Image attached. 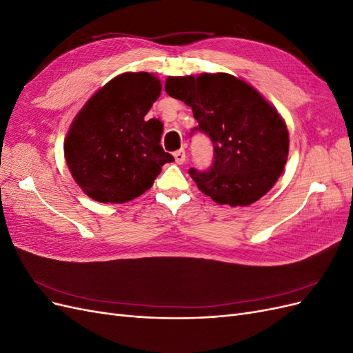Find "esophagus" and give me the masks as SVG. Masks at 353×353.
Wrapping results in <instances>:
<instances>
[{
    "label": "esophagus",
    "mask_w": 353,
    "mask_h": 353,
    "mask_svg": "<svg viewBox=\"0 0 353 353\" xmlns=\"http://www.w3.org/2000/svg\"><path fill=\"white\" fill-rule=\"evenodd\" d=\"M174 157H175V162H176L178 165H183V163L185 162V157H187L185 150H178V152H175V153H174Z\"/></svg>",
    "instance_id": "obj_1"
}]
</instances>
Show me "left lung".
<instances>
[{
	"instance_id": "8db88e82",
	"label": "left lung",
	"mask_w": 353,
	"mask_h": 353,
	"mask_svg": "<svg viewBox=\"0 0 353 353\" xmlns=\"http://www.w3.org/2000/svg\"><path fill=\"white\" fill-rule=\"evenodd\" d=\"M166 92L193 109L213 145L206 170L188 172L201 193L219 205L249 206L265 196L283 174L288 132L272 105L249 83L228 73L169 77Z\"/></svg>"
}]
</instances>
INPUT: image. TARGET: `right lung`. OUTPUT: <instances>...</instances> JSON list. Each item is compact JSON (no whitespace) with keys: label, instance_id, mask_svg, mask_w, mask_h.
Returning <instances> with one entry per match:
<instances>
[{"label":"right lung","instance_id":"obj_1","mask_svg":"<svg viewBox=\"0 0 353 353\" xmlns=\"http://www.w3.org/2000/svg\"><path fill=\"white\" fill-rule=\"evenodd\" d=\"M159 95L153 74L123 73L83 105L69 130L65 157L85 194L100 203L134 200L174 162L160 145L162 122L145 121Z\"/></svg>","mask_w":353,"mask_h":353}]
</instances>
